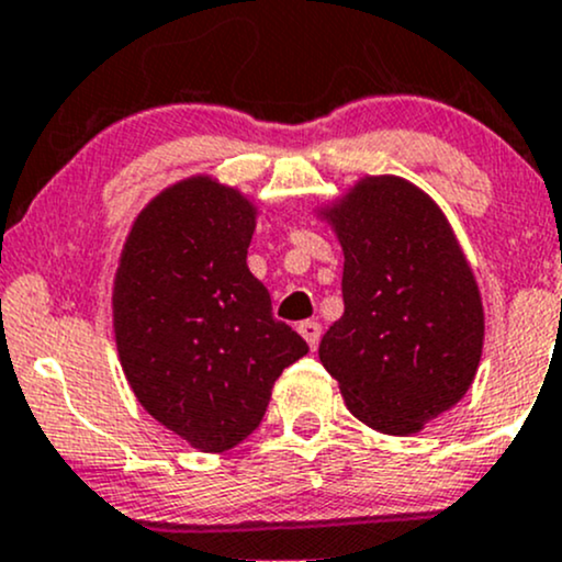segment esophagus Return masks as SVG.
Wrapping results in <instances>:
<instances>
[{"instance_id": "34e87169", "label": "esophagus", "mask_w": 562, "mask_h": 562, "mask_svg": "<svg viewBox=\"0 0 562 562\" xmlns=\"http://www.w3.org/2000/svg\"><path fill=\"white\" fill-rule=\"evenodd\" d=\"M299 333L304 336V341L310 344V349H317L319 336H323V328H319V323H314V319H304V323L299 325Z\"/></svg>"}]
</instances>
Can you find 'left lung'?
Returning <instances> with one entry per match:
<instances>
[{
	"instance_id": "obj_1",
	"label": "left lung",
	"mask_w": 562,
	"mask_h": 562,
	"mask_svg": "<svg viewBox=\"0 0 562 562\" xmlns=\"http://www.w3.org/2000/svg\"><path fill=\"white\" fill-rule=\"evenodd\" d=\"M317 215L344 250V314L319 362L362 424L408 437L477 373L485 314L470 261L437 202L405 178H360Z\"/></svg>"
}]
</instances>
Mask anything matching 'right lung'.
Wrapping results in <instances>:
<instances>
[{"label":"right lung","mask_w":562,"mask_h":562,"mask_svg":"<svg viewBox=\"0 0 562 562\" xmlns=\"http://www.w3.org/2000/svg\"><path fill=\"white\" fill-rule=\"evenodd\" d=\"M258 207L211 176L138 213L111 291L122 371L138 403L191 448L221 453L258 429L271 386L310 351L271 317L248 269Z\"/></svg>","instance_id":"obj_1"}]
</instances>
